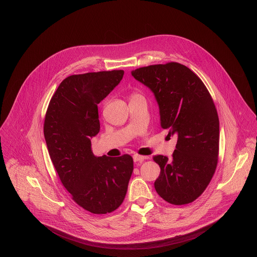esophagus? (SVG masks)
Returning a JSON list of instances; mask_svg holds the SVG:
<instances>
[{"mask_svg": "<svg viewBox=\"0 0 257 257\" xmlns=\"http://www.w3.org/2000/svg\"><path fill=\"white\" fill-rule=\"evenodd\" d=\"M148 158H149L148 156H143V155H140V154H135L134 155V161L135 162H143Z\"/></svg>", "mask_w": 257, "mask_h": 257, "instance_id": "obj_1", "label": "esophagus"}]
</instances>
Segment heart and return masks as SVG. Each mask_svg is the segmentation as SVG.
I'll return each mask as SVG.
<instances>
[{
  "label": "heart",
  "mask_w": 257,
  "mask_h": 257,
  "mask_svg": "<svg viewBox=\"0 0 257 257\" xmlns=\"http://www.w3.org/2000/svg\"><path fill=\"white\" fill-rule=\"evenodd\" d=\"M136 97H141V95H140V94H137V93L132 95V98H136Z\"/></svg>",
  "instance_id": "obj_1"
}]
</instances>
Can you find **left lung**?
Segmentation results:
<instances>
[{"label": "left lung", "mask_w": 257, "mask_h": 257, "mask_svg": "<svg viewBox=\"0 0 257 257\" xmlns=\"http://www.w3.org/2000/svg\"><path fill=\"white\" fill-rule=\"evenodd\" d=\"M154 94L161 127L177 136L172 157L155 155L160 167L154 182L157 194L172 205L200 197L211 182L219 156V115L207 87L178 62L149 65L132 72Z\"/></svg>", "instance_id": "obj_1"}]
</instances>
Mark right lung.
<instances>
[{
    "instance_id": "obj_1",
    "label": "right lung",
    "mask_w": 257,
    "mask_h": 257,
    "mask_svg": "<svg viewBox=\"0 0 257 257\" xmlns=\"http://www.w3.org/2000/svg\"><path fill=\"white\" fill-rule=\"evenodd\" d=\"M123 70L71 75L52 96L43 133L59 179L74 202L103 215L116 210L125 197L134 170L128 154L97 157L91 139L100 132L98 104L120 82Z\"/></svg>"
}]
</instances>
